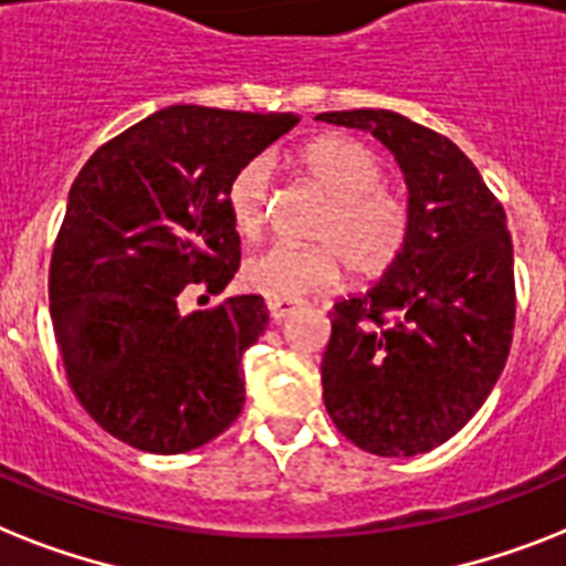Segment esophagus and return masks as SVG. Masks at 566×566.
<instances>
[{"label":"esophagus","instance_id":"34e87169","mask_svg":"<svg viewBox=\"0 0 566 566\" xmlns=\"http://www.w3.org/2000/svg\"><path fill=\"white\" fill-rule=\"evenodd\" d=\"M296 307L298 302H293V298H268V311L273 323H282L291 314H296Z\"/></svg>","mask_w":566,"mask_h":566}]
</instances>
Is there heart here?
I'll return each instance as SVG.
<instances>
[{"mask_svg":"<svg viewBox=\"0 0 566 566\" xmlns=\"http://www.w3.org/2000/svg\"><path fill=\"white\" fill-rule=\"evenodd\" d=\"M293 163L325 197L328 209L311 229L319 243H273L243 261L241 279L268 298H302L337 282L343 264L355 275H380L398 259L410 232V206L384 186L380 156L352 136H319L296 150ZM270 163H243L227 186V211L238 235L264 229Z\"/></svg>","mask_w":566,"mask_h":566,"instance_id":"b5f03b06","label":"heart"}]
</instances>
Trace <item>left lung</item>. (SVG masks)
Instances as JSON below:
<instances>
[{"mask_svg": "<svg viewBox=\"0 0 566 566\" xmlns=\"http://www.w3.org/2000/svg\"><path fill=\"white\" fill-rule=\"evenodd\" d=\"M369 130L407 179L410 232L366 293L331 311L325 410L357 448L416 457L474 418L506 366L514 255L506 211L450 139L392 109L319 113Z\"/></svg>", "mask_w": 566, "mask_h": 566, "instance_id": "8db88e82", "label": "left lung"}]
</instances>
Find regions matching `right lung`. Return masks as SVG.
<instances>
[{"instance_id": "add662e5", "label": "right lung", "mask_w": 566, "mask_h": 566, "mask_svg": "<svg viewBox=\"0 0 566 566\" xmlns=\"http://www.w3.org/2000/svg\"><path fill=\"white\" fill-rule=\"evenodd\" d=\"M293 113L174 104L101 145L69 188L49 302L77 401L118 442L186 453L243 407V352L268 328L261 296L179 314L186 284L220 293L241 261L227 186Z\"/></svg>"}]
</instances>
